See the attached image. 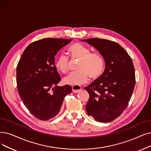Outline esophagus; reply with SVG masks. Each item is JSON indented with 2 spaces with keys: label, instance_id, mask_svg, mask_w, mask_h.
<instances>
[{
  "label": "esophagus",
  "instance_id": "obj_1",
  "mask_svg": "<svg viewBox=\"0 0 151 151\" xmlns=\"http://www.w3.org/2000/svg\"><path fill=\"white\" fill-rule=\"evenodd\" d=\"M72 92H73L78 93L82 90V87L80 86H74L72 87Z\"/></svg>",
  "mask_w": 151,
  "mask_h": 151
}]
</instances>
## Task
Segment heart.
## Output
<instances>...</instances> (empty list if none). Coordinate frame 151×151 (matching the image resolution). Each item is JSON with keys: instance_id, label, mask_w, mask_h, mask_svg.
<instances>
[{"instance_id": "heart-1", "label": "heart", "mask_w": 151, "mask_h": 151, "mask_svg": "<svg viewBox=\"0 0 151 151\" xmlns=\"http://www.w3.org/2000/svg\"><path fill=\"white\" fill-rule=\"evenodd\" d=\"M68 52L71 58L79 59V62L77 68L78 71L72 72L64 77L63 82L66 85L81 86L88 81V77L95 80L104 73L105 63L100 54L91 53L88 48L79 43L70 45ZM55 66L59 71L66 73L68 71V58L64 55H59Z\"/></svg>"}]
</instances>
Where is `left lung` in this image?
<instances>
[{"label":"left lung","mask_w":151,"mask_h":151,"mask_svg":"<svg viewBox=\"0 0 151 151\" xmlns=\"http://www.w3.org/2000/svg\"><path fill=\"white\" fill-rule=\"evenodd\" d=\"M81 41L97 50L105 63L104 73L85 87L89 93L87 113L95 121L112 122L127 107L133 92L136 81L132 61L116 42L100 38Z\"/></svg>","instance_id":"left-lung-1"}]
</instances>
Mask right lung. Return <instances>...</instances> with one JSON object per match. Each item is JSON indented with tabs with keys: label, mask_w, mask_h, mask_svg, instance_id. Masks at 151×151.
<instances>
[{
	"label": "right lung",
	"mask_w": 151,
	"mask_h": 151,
	"mask_svg": "<svg viewBox=\"0 0 151 151\" xmlns=\"http://www.w3.org/2000/svg\"><path fill=\"white\" fill-rule=\"evenodd\" d=\"M72 40L45 38L29 45L17 68L18 91L24 105L36 118L46 121L59 113L69 85L59 87L61 77L55 65L58 52Z\"/></svg>",
	"instance_id": "add662e5"
}]
</instances>
